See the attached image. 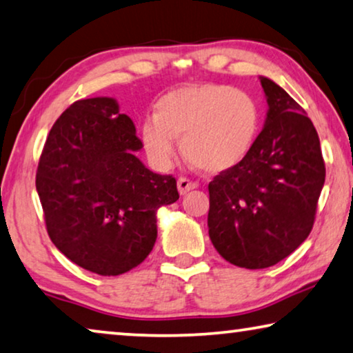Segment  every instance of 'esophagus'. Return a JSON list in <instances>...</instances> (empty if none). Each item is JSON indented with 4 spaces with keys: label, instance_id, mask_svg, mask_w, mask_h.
Segmentation results:
<instances>
[{
    "label": "esophagus",
    "instance_id": "34e87169",
    "mask_svg": "<svg viewBox=\"0 0 353 353\" xmlns=\"http://www.w3.org/2000/svg\"><path fill=\"white\" fill-rule=\"evenodd\" d=\"M196 187H198V183L192 182L187 177H179L177 179V190H179V193H181V194H187V192H190V190H193Z\"/></svg>",
    "mask_w": 353,
    "mask_h": 353
}]
</instances>
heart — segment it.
Segmentation results:
<instances>
[{"label":"heart","instance_id":"heart-1","mask_svg":"<svg viewBox=\"0 0 353 353\" xmlns=\"http://www.w3.org/2000/svg\"><path fill=\"white\" fill-rule=\"evenodd\" d=\"M259 106L250 94L223 85H194L165 94L144 121L143 143L150 160L168 166L174 139L187 163L205 174H220L242 163L259 130Z\"/></svg>","mask_w":353,"mask_h":353}]
</instances>
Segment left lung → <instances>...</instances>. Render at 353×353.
Returning <instances> with one entry per match:
<instances>
[{
	"label": "left lung",
	"mask_w": 353,
	"mask_h": 353,
	"mask_svg": "<svg viewBox=\"0 0 353 353\" xmlns=\"http://www.w3.org/2000/svg\"><path fill=\"white\" fill-rule=\"evenodd\" d=\"M262 132L242 163L209 183V237L228 262L278 264L310 236L325 182L317 132L303 108L267 77Z\"/></svg>",
	"instance_id": "left-lung-1"
}]
</instances>
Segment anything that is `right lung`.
Listing matches in <instances>:
<instances>
[{"instance_id":"obj_1","label":"right lung","mask_w":353,"mask_h":353,"mask_svg":"<svg viewBox=\"0 0 353 353\" xmlns=\"http://www.w3.org/2000/svg\"><path fill=\"white\" fill-rule=\"evenodd\" d=\"M143 143L113 97L83 99L54 122L36 188L54 247L86 270L122 275L157 240V210L179 199L176 179L138 159Z\"/></svg>"}]
</instances>
